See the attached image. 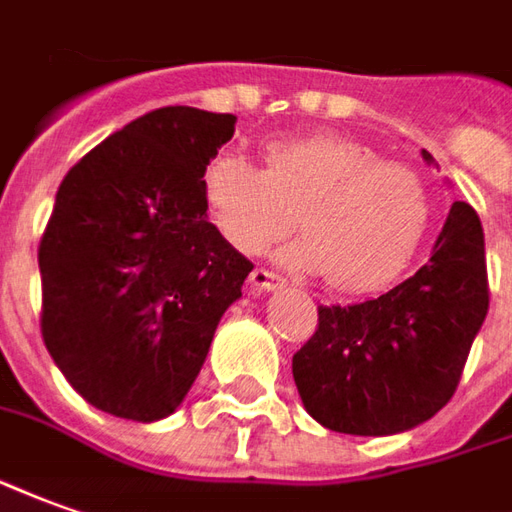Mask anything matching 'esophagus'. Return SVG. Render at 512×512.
<instances>
[{
    "mask_svg": "<svg viewBox=\"0 0 512 512\" xmlns=\"http://www.w3.org/2000/svg\"><path fill=\"white\" fill-rule=\"evenodd\" d=\"M249 280H252V288H257V291H274V288H282L280 274H274V271H268V268H255Z\"/></svg>",
    "mask_w": 512,
    "mask_h": 512,
    "instance_id": "1",
    "label": "esophagus"
}]
</instances>
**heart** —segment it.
Listing matches in <instances>:
<instances>
[{
	"label": "heart",
	"mask_w": 512,
	"mask_h": 512,
	"mask_svg": "<svg viewBox=\"0 0 512 512\" xmlns=\"http://www.w3.org/2000/svg\"><path fill=\"white\" fill-rule=\"evenodd\" d=\"M202 194L221 238L246 255L299 224L305 238L291 263L321 271L341 293L380 291L399 280L432 224L430 185L413 166L338 135L271 141L266 169L232 152L216 155L202 174Z\"/></svg>",
	"instance_id": "obj_1"
}]
</instances>
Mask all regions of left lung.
Listing matches in <instances>:
<instances>
[{"instance_id":"1","label":"left lung","mask_w":512,"mask_h":512,"mask_svg":"<svg viewBox=\"0 0 512 512\" xmlns=\"http://www.w3.org/2000/svg\"><path fill=\"white\" fill-rule=\"evenodd\" d=\"M488 302L480 216L455 202L413 277L360 305H318L316 332L293 355L307 413L349 435H393L432 418L455 396Z\"/></svg>"}]
</instances>
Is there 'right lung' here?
<instances>
[{"label":"right lung","mask_w":512,"mask_h":512,"mask_svg":"<svg viewBox=\"0 0 512 512\" xmlns=\"http://www.w3.org/2000/svg\"><path fill=\"white\" fill-rule=\"evenodd\" d=\"M232 113L157 107L94 146L57 188L38 246L41 335L110 416L174 413L252 263L207 221L202 174Z\"/></svg>","instance_id":"add662e5"}]
</instances>
